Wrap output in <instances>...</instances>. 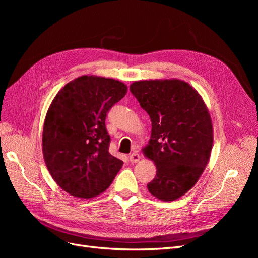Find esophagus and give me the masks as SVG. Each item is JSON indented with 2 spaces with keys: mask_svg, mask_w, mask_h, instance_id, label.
I'll list each match as a JSON object with an SVG mask.
<instances>
[{
  "mask_svg": "<svg viewBox=\"0 0 258 258\" xmlns=\"http://www.w3.org/2000/svg\"><path fill=\"white\" fill-rule=\"evenodd\" d=\"M140 159H141V155L138 154V153H132V154L130 155V157H129V160H130V162H132V163L139 162Z\"/></svg>",
  "mask_w": 258,
  "mask_h": 258,
  "instance_id": "esophagus-1",
  "label": "esophagus"
}]
</instances>
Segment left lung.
Returning <instances> with one entry per match:
<instances>
[{"label": "left lung", "instance_id": "obj_1", "mask_svg": "<svg viewBox=\"0 0 258 258\" xmlns=\"http://www.w3.org/2000/svg\"><path fill=\"white\" fill-rule=\"evenodd\" d=\"M152 121L143 148L157 171L147 189L162 201H174L191 189L208 165L213 126L204 99L181 80L138 81L130 85Z\"/></svg>", "mask_w": 258, "mask_h": 258}]
</instances>
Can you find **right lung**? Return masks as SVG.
<instances>
[{
	"label": "right lung",
	"instance_id": "add662e5",
	"mask_svg": "<svg viewBox=\"0 0 258 258\" xmlns=\"http://www.w3.org/2000/svg\"><path fill=\"white\" fill-rule=\"evenodd\" d=\"M126 93L119 81L83 75L52 100L44 121L43 156L53 181L72 196H98L121 169L123 162L108 152L105 118Z\"/></svg>",
	"mask_w": 258,
	"mask_h": 258
}]
</instances>
